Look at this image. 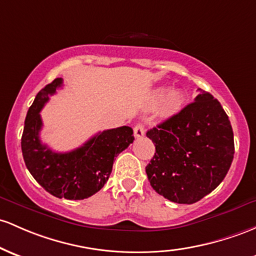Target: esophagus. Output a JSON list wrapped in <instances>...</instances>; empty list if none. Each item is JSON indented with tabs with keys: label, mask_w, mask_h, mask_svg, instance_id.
<instances>
[{
	"label": "esophagus",
	"mask_w": 256,
	"mask_h": 256,
	"mask_svg": "<svg viewBox=\"0 0 256 256\" xmlns=\"http://www.w3.org/2000/svg\"><path fill=\"white\" fill-rule=\"evenodd\" d=\"M144 126H143V124L141 122H137L136 125H134V137H137V138H140V137H143L144 136Z\"/></svg>",
	"instance_id": "esophagus-1"
}]
</instances>
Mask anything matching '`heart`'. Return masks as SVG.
Listing matches in <instances>:
<instances>
[{
	"mask_svg": "<svg viewBox=\"0 0 256 256\" xmlns=\"http://www.w3.org/2000/svg\"><path fill=\"white\" fill-rule=\"evenodd\" d=\"M184 103V94L180 90L170 92L169 87H158L150 94V106L162 104V110L165 114H175Z\"/></svg>",
	"mask_w": 256,
	"mask_h": 256,
	"instance_id": "b5f03b06",
	"label": "heart"
}]
</instances>
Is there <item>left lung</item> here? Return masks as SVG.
Segmentation results:
<instances>
[{
    "instance_id": "1",
    "label": "left lung",
    "mask_w": 256,
    "mask_h": 256,
    "mask_svg": "<svg viewBox=\"0 0 256 256\" xmlns=\"http://www.w3.org/2000/svg\"><path fill=\"white\" fill-rule=\"evenodd\" d=\"M156 153L146 166L150 186L174 203L193 204L222 182L232 164L231 122L220 102L199 88L194 102L147 131Z\"/></svg>"
}]
</instances>
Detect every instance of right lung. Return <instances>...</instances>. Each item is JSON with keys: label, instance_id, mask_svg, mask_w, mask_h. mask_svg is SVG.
I'll list each match as a JSON object with an SVG mask.
<instances>
[{"label": "right lung", "instance_id": "add662e5", "mask_svg": "<svg viewBox=\"0 0 256 256\" xmlns=\"http://www.w3.org/2000/svg\"><path fill=\"white\" fill-rule=\"evenodd\" d=\"M63 85L57 78L36 94L25 118L22 152L28 170L47 192L57 198L80 200L97 193L110 176L115 156L134 142L128 126L98 132L81 147L66 153L42 144L40 112L50 96Z\"/></svg>", "mask_w": 256, "mask_h": 256}]
</instances>
